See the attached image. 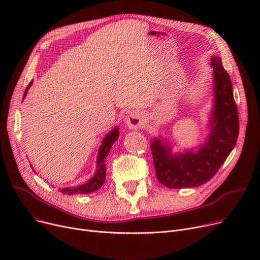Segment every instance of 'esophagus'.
Here are the masks:
<instances>
[{
    "label": "esophagus",
    "mask_w": 260,
    "mask_h": 260,
    "mask_svg": "<svg viewBox=\"0 0 260 260\" xmlns=\"http://www.w3.org/2000/svg\"><path fill=\"white\" fill-rule=\"evenodd\" d=\"M125 125L131 129H138L142 128L145 124V118L141 112L132 111L126 114L124 117Z\"/></svg>",
    "instance_id": "obj_1"
}]
</instances>
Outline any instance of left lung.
<instances>
[{
  "instance_id": "8db88e82",
  "label": "left lung",
  "mask_w": 260,
  "mask_h": 260,
  "mask_svg": "<svg viewBox=\"0 0 260 260\" xmlns=\"http://www.w3.org/2000/svg\"><path fill=\"white\" fill-rule=\"evenodd\" d=\"M213 67V108L209 120L210 133L197 151L173 153L166 138H154L151 143L158 181L170 188L202 185L212 179L236 145L239 118L233 86L221 59L211 58Z\"/></svg>"
}]
</instances>
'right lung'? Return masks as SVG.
<instances>
[{
	"mask_svg": "<svg viewBox=\"0 0 260 260\" xmlns=\"http://www.w3.org/2000/svg\"><path fill=\"white\" fill-rule=\"evenodd\" d=\"M32 85V81L27 86L25 92H24V97L23 100L25 99L27 91L30 88ZM119 137V131L118 126L113 128L111 132H109L104 139L102 140V144L98 151V156H97V169H95V172L91 178L85 182L84 184H81L78 186H70V187H62L59 188L60 192L62 194L66 195H76V194H90L98 190L104 183L105 181V177H106V166H105V159L111 151L112 145L118 140Z\"/></svg>",
	"mask_w": 260,
	"mask_h": 260,
	"instance_id": "1",
	"label": "right lung"
}]
</instances>
